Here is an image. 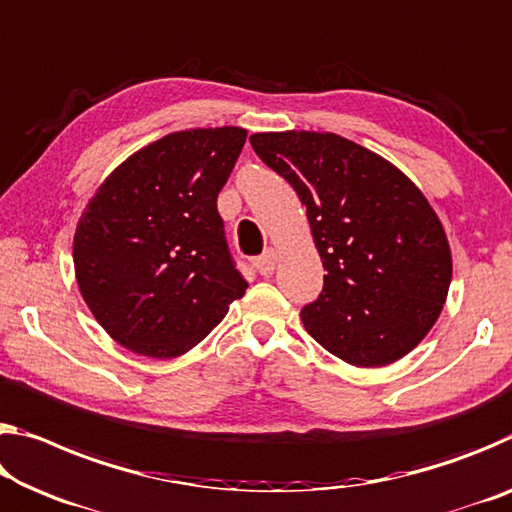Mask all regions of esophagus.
Returning a JSON list of instances; mask_svg holds the SVG:
<instances>
[{
    "mask_svg": "<svg viewBox=\"0 0 512 512\" xmlns=\"http://www.w3.org/2000/svg\"><path fill=\"white\" fill-rule=\"evenodd\" d=\"M275 262H278V253H275V250H266V253L253 259V266L259 275L269 278V275H273L275 271Z\"/></svg>",
    "mask_w": 512,
    "mask_h": 512,
    "instance_id": "1",
    "label": "esophagus"
}]
</instances>
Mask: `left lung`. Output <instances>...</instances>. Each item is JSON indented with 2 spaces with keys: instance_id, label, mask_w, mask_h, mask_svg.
I'll return each instance as SVG.
<instances>
[{
  "instance_id": "1",
  "label": "left lung",
  "mask_w": 512,
  "mask_h": 512,
  "mask_svg": "<svg viewBox=\"0 0 512 512\" xmlns=\"http://www.w3.org/2000/svg\"><path fill=\"white\" fill-rule=\"evenodd\" d=\"M250 145L294 186L326 269L319 298L300 310L307 332L355 367L410 353L451 285L449 241L424 193L337 134H253Z\"/></svg>"
}]
</instances>
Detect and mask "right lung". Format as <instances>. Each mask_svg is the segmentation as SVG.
Here are the masks:
<instances>
[{
    "instance_id": "obj_1",
    "label": "right lung",
    "mask_w": 512,
    "mask_h": 512,
    "mask_svg": "<svg viewBox=\"0 0 512 512\" xmlns=\"http://www.w3.org/2000/svg\"><path fill=\"white\" fill-rule=\"evenodd\" d=\"M246 136L241 127L168 134L113 170L81 214L79 291L129 351L177 358L246 294L216 207Z\"/></svg>"
}]
</instances>
